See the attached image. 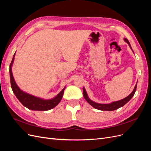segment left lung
<instances>
[{
	"label": "left lung",
	"mask_w": 151,
	"mask_h": 151,
	"mask_svg": "<svg viewBox=\"0 0 151 151\" xmlns=\"http://www.w3.org/2000/svg\"><path fill=\"white\" fill-rule=\"evenodd\" d=\"M124 41L126 43L129 44L130 49L132 50V52H134L132 48L131 45L129 42V40H128L127 38H124ZM137 83L136 85L135 86V88L133 91H132V92L128 96H127L124 99L119 100V101H113L108 104H101V103H98L92 101V100L90 99V98L88 97V95L87 94V92L84 88H83V96H84V99L87 101V102H88L90 105H91V106L94 107V108L99 109V110H102V111H113V110H115V109H118L120 107L123 106L126 103H127L130 101V100L132 99V98L134 96V95L135 93L136 89H137Z\"/></svg>",
	"instance_id": "8db88e82"
}]
</instances>
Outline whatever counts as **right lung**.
<instances>
[{"label": "right lung", "instance_id": "right-lung-1", "mask_svg": "<svg viewBox=\"0 0 151 151\" xmlns=\"http://www.w3.org/2000/svg\"><path fill=\"white\" fill-rule=\"evenodd\" d=\"M15 55L16 53L14 54L12 62L9 66V73L11 88L14 94H15L18 100L25 107L34 111H47L55 107L61 101L65 87H64V88L55 97L50 99H45L36 97L22 91L16 83L12 72V66L14 63V60Z\"/></svg>", "mask_w": 151, "mask_h": 151}]
</instances>
